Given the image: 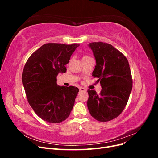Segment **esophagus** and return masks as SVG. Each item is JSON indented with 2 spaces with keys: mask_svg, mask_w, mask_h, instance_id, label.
Returning a JSON list of instances; mask_svg holds the SVG:
<instances>
[{
  "mask_svg": "<svg viewBox=\"0 0 158 158\" xmlns=\"http://www.w3.org/2000/svg\"><path fill=\"white\" fill-rule=\"evenodd\" d=\"M79 90H80V92H86V89L84 88L80 87L79 88Z\"/></svg>",
  "mask_w": 158,
  "mask_h": 158,
  "instance_id": "obj_1",
  "label": "esophagus"
}]
</instances>
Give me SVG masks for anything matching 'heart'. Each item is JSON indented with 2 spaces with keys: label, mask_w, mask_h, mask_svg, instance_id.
<instances>
[{
  "label": "heart",
  "mask_w": 158,
  "mask_h": 158,
  "mask_svg": "<svg viewBox=\"0 0 158 158\" xmlns=\"http://www.w3.org/2000/svg\"><path fill=\"white\" fill-rule=\"evenodd\" d=\"M89 56L88 55H83V56H82V60L83 59H87V58H89Z\"/></svg>",
  "instance_id": "heart-1"
}]
</instances>
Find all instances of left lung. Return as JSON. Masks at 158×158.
Here are the masks:
<instances>
[{"label":"left lung","instance_id":"obj_1","mask_svg":"<svg viewBox=\"0 0 158 158\" xmlns=\"http://www.w3.org/2000/svg\"><path fill=\"white\" fill-rule=\"evenodd\" d=\"M89 46L96 60L92 76L102 89L99 94L88 90L87 106L95 120L107 122L120 115L127 106L132 88L131 71L126 56L111 44L92 42Z\"/></svg>","mask_w":158,"mask_h":158}]
</instances>
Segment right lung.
Masks as SVG:
<instances>
[{
	"mask_svg": "<svg viewBox=\"0 0 158 158\" xmlns=\"http://www.w3.org/2000/svg\"><path fill=\"white\" fill-rule=\"evenodd\" d=\"M78 46L49 43L33 52L26 61L22 80L27 102L45 121L63 122L73 108L78 88L59 86L56 76L59 73H66L65 65Z\"/></svg>",
	"mask_w": 158,
	"mask_h": 158,
	"instance_id": "right-lung-1",
	"label": "right lung"
}]
</instances>
